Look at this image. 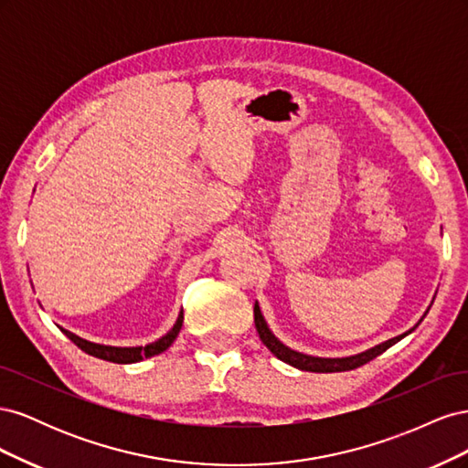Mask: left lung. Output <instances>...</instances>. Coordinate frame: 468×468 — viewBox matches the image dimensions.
Returning a JSON list of instances; mask_svg holds the SVG:
<instances>
[{"label": "left lung", "mask_w": 468, "mask_h": 468, "mask_svg": "<svg viewBox=\"0 0 468 468\" xmlns=\"http://www.w3.org/2000/svg\"><path fill=\"white\" fill-rule=\"evenodd\" d=\"M253 322H256V328H258V334L261 337L263 346L273 353V356L281 361H285L292 367H296V369L301 371H310V373H339V371H351V369H357V367L369 363L371 359H375L377 356H380V353H385L390 346H394L396 342H400V339L404 335H408L410 332L402 334V335H396L392 339H388V342L385 344H378L371 349H367L363 353H357V356H351V357H342V359H324V357H313V356H304V353H299V351H292L291 347L282 346L279 339L271 334V330L267 328V324L263 320V314L261 310L256 303V306H253Z\"/></svg>", "instance_id": "left-lung-1"}]
</instances>
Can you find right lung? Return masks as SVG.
I'll return each instance as SVG.
<instances>
[{
    "mask_svg": "<svg viewBox=\"0 0 468 468\" xmlns=\"http://www.w3.org/2000/svg\"><path fill=\"white\" fill-rule=\"evenodd\" d=\"M181 324H183V313H179V318L176 322V325L172 330H169L164 337H160L158 342L148 344L144 347H112V346H101V344H91L88 339H81L80 335L68 332L64 328H60L72 342L81 349L86 351L88 356H93L97 359H103V361H111V363H136V361H143L146 357H154L158 356V353L165 351L169 346L174 344V339L177 337L179 330H181Z\"/></svg>",
    "mask_w": 468,
    "mask_h": 468,
    "instance_id": "add662e5",
    "label": "right lung"
}]
</instances>
